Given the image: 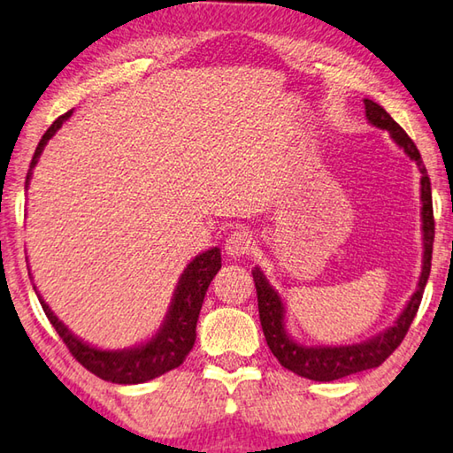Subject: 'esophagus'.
I'll return each instance as SVG.
<instances>
[{"label":"esophagus","instance_id":"1","mask_svg":"<svg viewBox=\"0 0 453 453\" xmlns=\"http://www.w3.org/2000/svg\"><path fill=\"white\" fill-rule=\"evenodd\" d=\"M255 249V239L253 234L244 228H239V231H233L228 234V239L225 242V253L233 258H239L244 255H250Z\"/></svg>","mask_w":453,"mask_h":453}]
</instances>
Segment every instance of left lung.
<instances>
[{
  "label": "left lung",
  "mask_w": 453,
  "mask_h": 453,
  "mask_svg": "<svg viewBox=\"0 0 453 453\" xmlns=\"http://www.w3.org/2000/svg\"><path fill=\"white\" fill-rule=\"evenodd\" d=\"M365 102V116L369 124L377 126V128L388 130L394 142L403 148V152L410 157L415 165H418L421 173V233H424V263H421V275L419 283L411 299L407 301L402 315L397 321L367 341L353 345H301L296 343L293 337H288L285 327V303L280 295L269 285L265 273L255 266L253 269V280L257 287V299H258V317H261L263 333L266 339V345L273 351V355L279 359L280 365L288 372H293L301 377L313 381H335L341 377H347L351 373L365 372V369L380 367L381 363L394 353L399 343H402L407 329L413 321L415 313H418L421 296H424V288L427 283L429 271H432V250H434V204H432V184H429L427 170L421 160V154L415 148L413 140L405 134V130L399 126L394 118H391L380 104L373 100Z\"/></svg>",
  "instance_id": "8db88e82"
}]
</instances>
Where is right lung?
<instances>
[{"instance_id": "right-lung-1", "label": "right lung", "mask_w": 453, "mask_h": 453, "mask_svg": "<svg viewBox=\"0 0 453 453\" xmlns=\"http://www.w3.org/2000/svg\"><path fill=\"white\" fill-rule=\"evenodd\" d=\"M72 116L65 112L59 116L58 120L50 126L46 134L42 136L38 148H35L32 165H29V173L26 176V188L29 184V178H32V168L38 165V158L43 148H46L48 140L56 134V132L62 128V124ZM220 269V249H211L204 250V253L196 255L192 261L187 265V269L178 279V285L174 288L173 301H170L166 319L162 321L160 329L152 339H148L146 343H140L136 347H130V349H98V347H92L84 343V341L78 339L73 333L65 327V325L59 321L54 315V311L48 307V303L42 299L38 293V299L42 303V309L50 323L54 325L58 335L68 347L70 353L80 361L88 372L98 375L104 381L112 383H122V385H134V383H144L150 381L154 377L165 375L170 369H176L180 363L187 359L190 353L192 345H195L196 339V321L200 307H203L206 288H209L211 280L214 279ZM32 275V273H29Z\"/></svg>"}]
</instances>
